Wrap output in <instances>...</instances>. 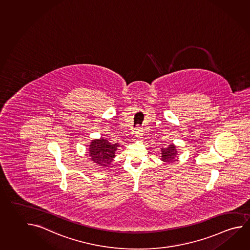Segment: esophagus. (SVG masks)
<instances>
[{"label":"esophagus","instance_id":"esophagus-1","mask_svg":"<svg viewBox=\"0 0 250 250\" xmlns=\"http://www.w3.org/2000/svg\"><path fill=\"white\" fill-rule=\"evenodd\" d=\"M133 136L136 139H141L143 136V130L139 127H136L135 130L133 131Z\"/></svg>","mask_w":250,"mask_h":250}]
</instances>
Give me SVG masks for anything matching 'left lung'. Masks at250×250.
Masks as SVG:
<instances>
[{"instance_id":"8db88e82","label":"left lung","mask_w":250,"mask_h":250,"mask_svg":"<svg viewBox=\"0 0 250 250\" xmlns=\"http://www.w3.org/2000/svg\"><path fill=\"white\" fill-rule=\"evenodd\" d=\"M161 160L165 163H172L178 155L177 147L174 144H169L167 148H162Z\"/></svg>"}]
</instances>
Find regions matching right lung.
I'll list each match as a JSON object with an SVG mask.
<instances>
[{"label":"right lung","mask_w":250,"mask_h":250,"mask_svg":"<svg viewBox=\"0 0 250 250\" xmlns=\"http://www.w3.org/2000/svg\"><path fill=\"white\" fill-rule=\"evenodd\" d=\"M118 144H112L106 139H94L89 145L90 159L101 168L106 169L115 157Z\"/></svg>","instance_id":"right-lung-1"}]
</instances>
